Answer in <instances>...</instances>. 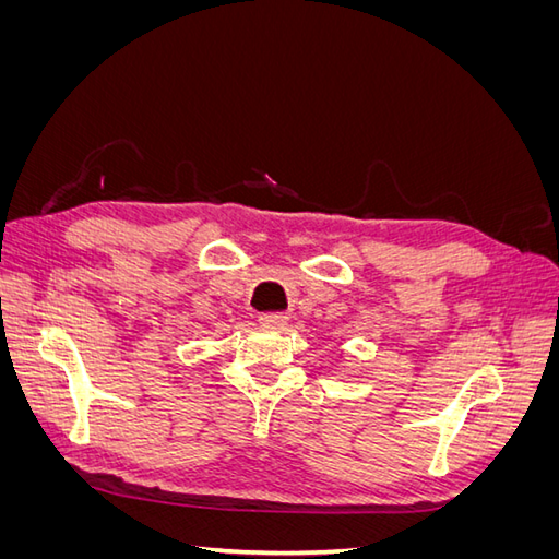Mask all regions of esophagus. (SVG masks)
I'll return each instance as SVG.
<instances>
[{"label": "esophagus", "mask_w": 559, "mask_h": 559, "mask_svg": "<svg viewBox=\"0 0 559 559\" xmlns=\"http://www.w3.org/2000/svg\"><path fill=\"white\" fill-rule=\"evenodd\" d=\"M259 321L263 326H282L284 321H286V314L284 312H277V310H273V312H261L259 314Z\"/></svg>", "instance_id": "1"}]
</instances>
